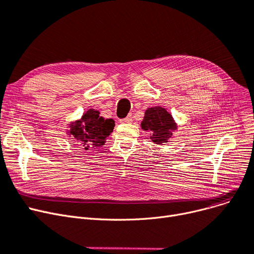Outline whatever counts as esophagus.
<instances>
[{"instance_id": "esophagus-1", "label": "esophagus", "mask_w": 254, "mask_h": 254, "mask_svg": "<svg viewBox=\"0 0 254 254\" xmlns=\"http://www.w3.org/2000/svg\"><path fill=\"white\" fill-rule=\"evenodd\" d=\"M131 120H133V116H131V114H128L125 119L121 120V123H131Z\"/></svg>"}]
</instances>
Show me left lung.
I'll list each match as a JSON object with an SVG mask.
<instances>
[{
    "mask_svg": "<svg viewBox=\"0 0 254 254\" xmlns=\"http://www.w3.org/2000/svg\"><path fill=\"white\" fill-rule=\"evenodd\" d=\"M141 127L151 131L150 139L156 144L162 145L167 143L172 136V130L176 129V125L172 116L162 107L149 108L145 111L144 119L141 123Z\"/></svg>",
    "mask_w": 254,
    "mask_h": 254,
    "instance_id": "1",
    "label": "left lung"
}]
</instances>
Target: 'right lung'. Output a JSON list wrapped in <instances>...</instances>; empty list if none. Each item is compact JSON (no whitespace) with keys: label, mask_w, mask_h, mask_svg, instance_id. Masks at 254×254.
I'll list each match as a JSON object with an SVG mask.
<instances>
[{"label":"right lung","mask_w":254,"mask_h":254,"mask_svg":"<svg viewBox=\"0 0 254 254\" xmlns=\"http://www.w3.org/2000/svg\"><path fill=\"white\" fill-rule=\"evenodd\" d=\"M114 126L112 118L105 119L100 116V112L90 109L84 113L80 120L70 125L69 134L88 150L103 146L106 138L113 131Z\"/></svg>","instance_id":"obj_1"}]
</instances>
